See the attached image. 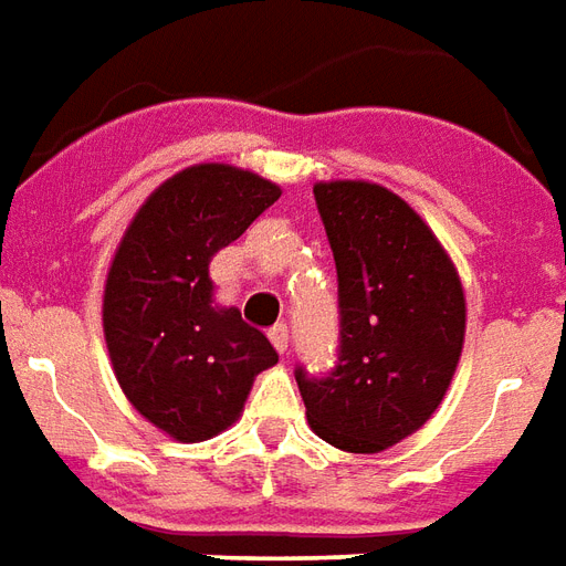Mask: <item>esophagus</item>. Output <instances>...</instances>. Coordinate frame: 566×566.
I'll list each match as a JSON object with an SVG mask.
<instances>
[{
    "mask_svg": "<svg viewBox=\"0 0 566 566\" xmlns=\"http://www.w3.org/2000/svg\"><path fill=\"white\" fill-rule=\"evenodd\" d=\"M268 335H271V344H274L280 354H286V350H290V328L283 326V323H276Z\"/></svg>",
    "mask_w": 566,
    "mask_h": 566,
    "instance_id": "34e87169",
    "label": "esophagus"
}]
</instances>
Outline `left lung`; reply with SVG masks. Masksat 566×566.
Here are the masks:
<instances>
[{
  "label": "left lung",
  "mask_w": 566,
  "mask_h": 566,
  "mask_svg": "<svg viewBox=\"0 0 566 566\" xmlns=\"http://www.w3.org/2000/svg\"><path fill=\"white\" fill-rule=\"evenodd\" d=\"M316 210L338 271V356L298 363L319 439L378 454L423 427L463 350L467 302L439 240L402 198L371 182H319Z\"/></svg>",
  "instance_id": "8db88e82"
}]
</instances>
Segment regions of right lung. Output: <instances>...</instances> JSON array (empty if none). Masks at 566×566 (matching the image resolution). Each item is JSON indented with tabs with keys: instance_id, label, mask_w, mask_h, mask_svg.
Returning a JSON list of instances; mask_svg holds the SVG:
<instances>
[{
	"instance_id": "right-lung-1",
	"label": "right lung",
	"mask_w": 566,
	"mask_h": 566,
	"mask_svg": "<svg viewBox=\"0 0 566 566\" xmlns=\"http://www.w3.org/2000/svg\"><path fill=\"white\" fill-rule=\"evenodd\" d=\"M280 188L226 164L167 179L136 212L106 280L103 328L134 408L179 442L238 420L252 378L274 366L264 332L212 307L210 259L262 216Z\"/></svg>"
}]
</instances>
